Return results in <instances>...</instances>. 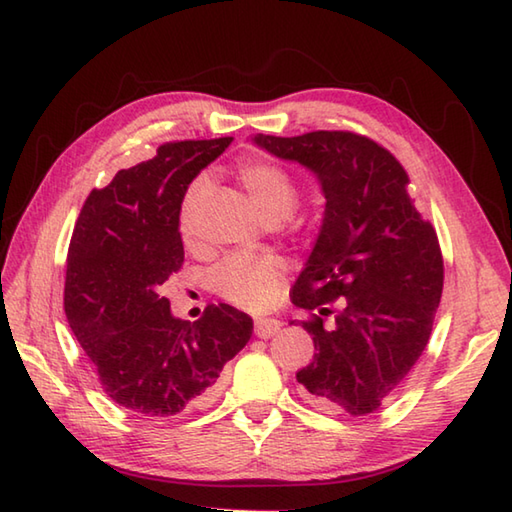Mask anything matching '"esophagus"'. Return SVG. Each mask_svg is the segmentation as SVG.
<instances>
[{"instance_id": "obj_1", "label": "esophagus", "mask_w": 512, "mask_h": 512, "mask_svg": "<svg viewBox=\"0 0 512 512\" xmlns=\"http://www.w3.org/2000/svg\"><path fill=\"white\" fill-rule=\"evenodd\" d=\"M281 328V323L275 321V319H259L255 321V336L257 339H270L277 330Z\"/></svg>"}]
</instances>
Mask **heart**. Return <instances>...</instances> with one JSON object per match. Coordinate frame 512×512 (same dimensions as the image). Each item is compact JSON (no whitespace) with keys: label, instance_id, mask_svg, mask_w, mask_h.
Masks as SVG:
<instances>
[{"label":"heart","instance_id":"1","mask_svg":"<svg viewBox=\"0 0 512 512\" xmlns=\"http://www.w3.org/2000/svg\"><path fill=\"white\" fill-rule=\"evenodd\" d=\"M235 176L250 193L268 222H281L297 211L301 193L292 173L268 158H242L235 165ZM206 180L193 178L180 202V233L193 244V215L202 200ZM286 264L275 255H231L217 264L209 284L217 297L246 312H264L273 306L284 284Z\"/></svg>","mask_w":512,"mask_h":512}]
</instances>
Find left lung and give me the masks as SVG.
Returning a JSON list of instances; mask_svg holds the SVG:
<instances>
[{
    "label": "left lung",
    "mask_w": 512,
    "mask_h": 512,
    "mask_svg": "<svg viewBox=\"0 0 512 512\" xmlns=\"http://www.w3.org/2000/svg\"><path fill=\"white\" fill-rule=\"evenodd\" d=\"M259 147L317 173L325 217L292 303L310 312L314 358L297 372L303 398L367 416L396 394L429 343L442 297L436 228L407 191L389 149L356 132L255 136Z\"/></svg>",
    "instance_id": "1"
}]
</instances>
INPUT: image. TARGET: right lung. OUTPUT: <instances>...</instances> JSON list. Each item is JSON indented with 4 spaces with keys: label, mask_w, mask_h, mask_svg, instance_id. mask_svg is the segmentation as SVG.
Masks as SVG:
<instances>
[{
    "label": "right lung",
    "mask_w": 512,
    "mask_h": 512,
    "mask_svg": "<svg viewBox=\"0 0 512 512\" xmlns=\"http://www.w3.org/2000/svg\"><path fill=\"white\" fill-rule=\"evenodd\" d=\"M231 136L173 140L92 189L74 224L63 308L110 400L140 418L209 405L222 367L253 334V319L209 303L198 321L171 317L162 284L184 264L180 202Z\"/></svg>",
    "instance_id": "right-lung-1"
}]
</instances>
